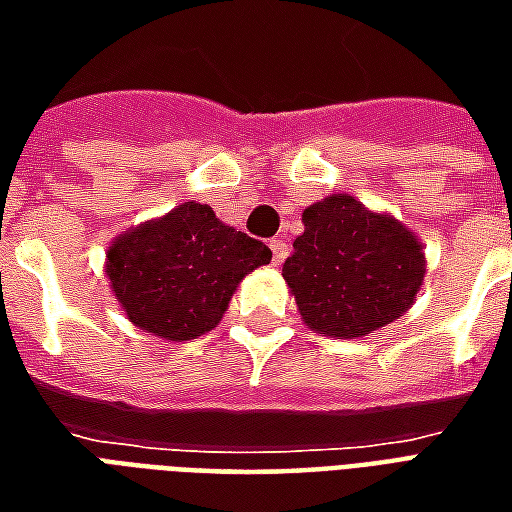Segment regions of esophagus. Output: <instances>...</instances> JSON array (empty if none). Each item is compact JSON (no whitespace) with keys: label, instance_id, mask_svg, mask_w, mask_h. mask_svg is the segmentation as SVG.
I'll return each instance as SVG.
<instances>
[{"label":"esophagus","instance_id":"obj_1","mask_svg":"<svg viewBox=\"0 0 512 512\" xmlns=\"http://www.w3.org/2000/svg\"><path fill=\"white\" fill-rule=\"evenodd\" d=\"M268 249H271V260H274V266H282V263H285V257H288V244H285V241H279V238H274V241H268Z\"/></svg>","mask_w":512,"mask_h":512}]
</instances>
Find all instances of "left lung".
<instances>
[{
    "label": "left lung",
    "mask_w": 512,
    "mask_h": 512,
    "mask_svg": "<svg viewBox=\"0 0 512 512\" xmlns=\"http://www.w3.org/2000/svg\"><path fill=\"white\" fill-rule=\"evenodd\" d=\"M301 222L282 277L312 332L365 337L417 301L425 252L395 216L373 213L351 194H329L304 208Z\"/></svg>",
    "instance_id": "8db88e82"
}]
</instances>
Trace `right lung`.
<instances>
[{
  "label": "right lung",
  "mask_w": 512,
  "mask_h": 512,
  "mask_svg": "<svg viewBox=\"0 0 512 512\" xmlns=\"http://www.w3.org/2000/svg\"><path fill=\"white\" fill-rule=\"evenodd\" d=\"M268 260L263 241L191 200L117 235L106 252V277L128 321L180 343L211 332L238 282Z\"/></svg>",
  "instance_id": "add662e5"
}]
</instances>
